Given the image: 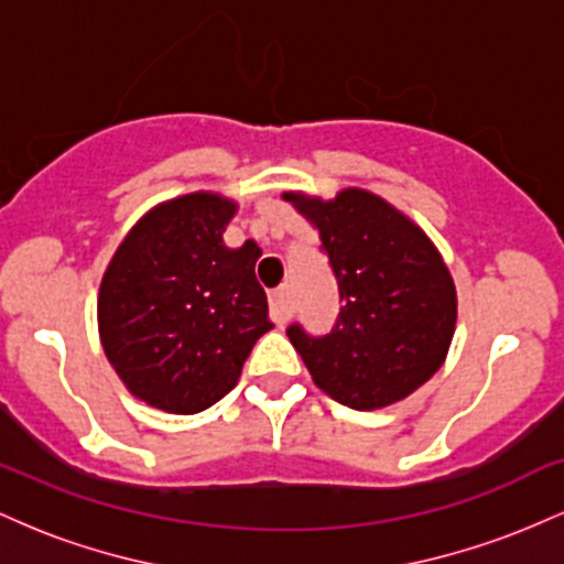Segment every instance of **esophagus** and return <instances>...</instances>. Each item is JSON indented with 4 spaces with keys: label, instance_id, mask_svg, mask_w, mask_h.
<instances>
[{
    "label": "esophagus",
    "instance_id": "1",
    "mask_svg": "<svg viewBox=\"0 0 564 564\" xmlns=\"http://www.w3.org/2000/svg\"><path fill=\"white\" fill-rule=\"evenodd\" d=\"M270 315L275 323H286L291 315V291L289 286H278L270 291Z\"/></svg>",
    "mask_w": 564,
    "mask_h": 564
}]
</instances>
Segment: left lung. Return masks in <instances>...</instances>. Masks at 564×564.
Wrapping results in <instances>:
<instances>
[{
	"label": "left lung",
	"mask_w": 564,
	"mask_h": 564,
	"mask_svg": "<svg viewBox=\"0 0 564 564\" xmlns=\"http://www.w3.org/2000/svg\"><path fill=\"white\" fill-rule=\"evenodd\" d=\"M318 230L339 283L332 334L289 339L315 387L355 411H377L416 392L445 364L456 332V283L432 238L398 206L364 187L334 198L283 193Z\"/></svg>",
	"instance_id": "8db88e82"
}]
</instances>
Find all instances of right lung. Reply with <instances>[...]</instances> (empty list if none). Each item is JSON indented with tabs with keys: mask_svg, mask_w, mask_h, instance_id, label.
Returning a JSON list of instances; mask_svg holds the SVG:
<instances>
[{
	"mask_svg": "<svg viewBox=\"0 0 564 564\" xmlns=\"http://www.w3.org/2000/svg\"><path fill=\"white\" fill-rule=\"evenodd\" d=\"M236 212V200L212 191L161 200L102 273V352L127 390L159 411L187 416L215 405L273 328L254 275L262 249L257 241L225 246Z\"/></svg>",
	"mask_w": 564,
	"mask_h": 564,
	"instance_id": "add662e5",
	"label": "right lung"
}]
</instances>
